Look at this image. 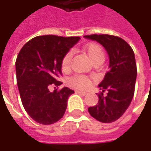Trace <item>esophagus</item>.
Here are the masks:
<instances>
[{"instance_id":"esophagus-1","label":"esophagus","mask_w":151,"mask_h":151,"mask_svg":"<svg viewBox=\"0 0 151 151\" xmlns=\"http://www.w3.org/2000/svg\"><path fill=\"white\" fill-rule=\"evenodd\" d=\"M76 93H78V94H80V95H82V96H85V95H86L87 93L86 92V91H76Z\"/></svg>"}]
</instances>
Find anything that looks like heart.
<instances>
[{
    "mask_svg": "<svg viewBox=\"0 0 151 151\" xmlns=\"http://www.w3.org/2000/svg\"><path fill=\"white\" fill-rule=\"evenodd\" d=\"M85 52L93 63H96V62L102 63L105 59L104 50H102V48L98 44H88L85 49ZM70 60H71V54L68 53L62 60V69L64 70H69L70 65ZM69 83L73 87L79 88V89H86L90 86L91 80L85 76L77 75V76H75L70 79Z\"/></svg>",
    "mask_w": 151,
    "mask_h": 151,
    "instance_id": "1",
    "label": "heart"
}]
</instances>
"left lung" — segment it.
Here are the masks:
<instances>
[{
	"label": "left lung",
	"instance_id": "left-lung-1",
	"mask_svg": "<svg viewBox=\"0 0 151 151\" xmlns=\"http://www.w3.org/2000/svg\"><path fill=\"white\" fill-rule=\"evenodd\" d=\"M84 38L102 45L109 58V70L98 85L101 91L98 102L88 107V112L101 123H113L122 117L134 96L137 76L134 53L127 42L116 36L93 34ZM105 90L107 95L103 96Z\"/></svg>",
	"mask_w": 151,
	"mask_h": 151
}]
</instances>
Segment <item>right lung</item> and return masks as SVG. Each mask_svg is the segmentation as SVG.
I'll use <instances>...</instances> for the list:
<instances>
[{"instance_id": "right-lung-1", "label": "right lung", "mask_w": 151, "mask_h": 151, "mask_svg": "<svg viewBox=\"0 0 151 151\" xmlns=\"http://www.w3.org/2000/svg\"><path fill=\"white\" fill-rule=\"evenodd\" d=\"M79 37L38 36L22 48L16 60L17 83L27 114L40 124H53L62 119L74 91L64 86L50 91V86L62 84V60Z\"/></svg>"}]
</instances>
